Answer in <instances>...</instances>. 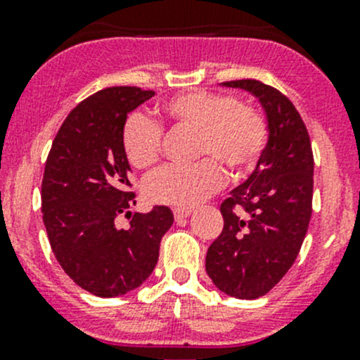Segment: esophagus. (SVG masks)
<instances>
[{
	"label": "esophagus",
	"instance_id": "1",
	"mask_svg": "<svg viewBox=\"0 0 360 360\" xmlns=\"http://www.w3.org/2000/svg\"><path fill=\"white\" fill-rule=\"evenodd\" d=\"M191 212H193V210L186 209V207H177V209H174V217H176V221H183L186 219V217H190Z\"/></svg>",
	"mask_w": 360,
	"mask_h": 360
}]
</instances>
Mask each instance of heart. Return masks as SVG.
I'll list each match as a JSON object with an SVG mask.
<instances>
[{"label": "heart", "mask_w": 360, "mask_h": 360, "mask_svg": "<svg viewBox=\"0 0 360 360\" xmlns=\"http://www.w3.org/2000/svg\"><path fill=\"white\" fill-rule=\"evenodd\" d=\"M158 115L169 125L195 132L193 157H207L193 165L162 167L144 181L146 198L160 205H197L223 184L218 162L231 174L245 172L266 148L268 122L263 112L238 104L230 94H177L160 104ZM122 148L134 169H148L160 157L162 129L144 116L132 115L123 125Z\"/></svg>", "instance_id": "b5f03b06"}]
</instances>
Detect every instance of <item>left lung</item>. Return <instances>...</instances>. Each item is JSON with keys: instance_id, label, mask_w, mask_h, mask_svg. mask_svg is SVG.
I'll return each instance as SVG.
<instances>
[{"instance_id": "1", "label": "left lung", "mask_w": 360, "mask_h": 360, "mask_svg": "<svg viewBox=\"0 0 360 360\" xmlns=\"http://www.w3.org/2000/svg\"><path fill=\"white\" fill-rule=\"evenodd\" d=\"M252 94L268 122V143L245 183L221 203L224 226L210 244L205 270L221 292L264 296L296 261L311 217L314 153L300 112L257 79L224 82Z\"/></svg>"}]
</instances>
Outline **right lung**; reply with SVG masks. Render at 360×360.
I'll use <instances>...</instances> for the list:
<instances>
[{"instance_id":"add662e5","label":"right lung","mask_w":360,"mask_h":360,"mask_svg":"<svg viewBox=\"0 0 360 360\" xmlns=\"http://www.w3.org/2000/svg\"><path fill=\"white\" fill-rule=\"evenodd\" d=\"M155 96L139 86H111L78 104L60 125L41 183L50 248L69 277L99 297L139 288L155 270L160 240L172 226L169 207L132 214L130 165L123 155L127 115ZM131 217L123 231L114 219Z\"/></svg>"}]
</instances>
